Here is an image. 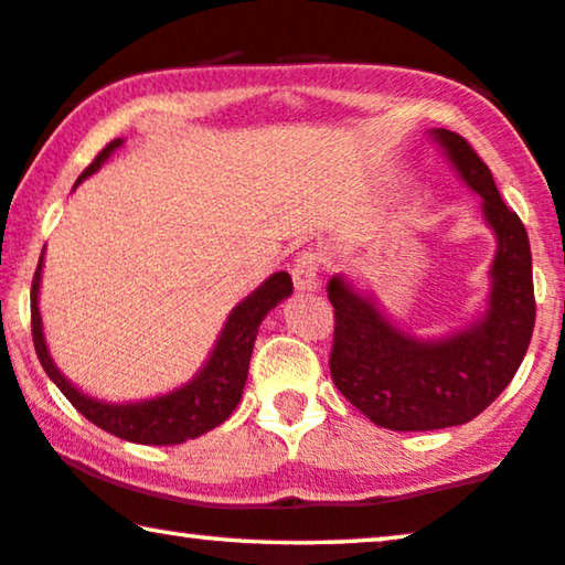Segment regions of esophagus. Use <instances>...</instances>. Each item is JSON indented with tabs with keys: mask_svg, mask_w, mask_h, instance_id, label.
I'll list each match as a JSON object with an SVG mask.
<instances>
[{
	"mask_svg": "<svg viewBox=\"0 0 565 565\" xmlns=\"http://www.w3.org/2000/svg\"><path fill=\"white\" fill-rule=\"evenodd\" d=\"M291 278H295L297 291H318L320 289V274H318V260L312 253L297 255L295 268H291Z\"/></svg>",
	"mask_w": 565,
	"mask_h": 565,
	"instance_id": "1",
	"label": "esophagus"
}]
</instances>
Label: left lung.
<instances>
[{
    "mask_svg": "<svg viewBox=\"0 0 565 565\" xmlns=\"http://www.w3.org/2000/svg\"><path fill=\"white\" fill-rule=\"evenodd\" d=\"M457 178L480 195L495 253L488 295L468 326L416 335L382 310L356 278L335 274L328 299L335 312L330 374L345 401L390 431H434L480 416L514 377L535 328V287L527 230L503 204L488 164L460 134L431 129Z\"/></svg>",
    "mask_w": 565,
    "mask_h": 565,
    "instance_id": "1",
    "label": "left lung"
}]
</instances>
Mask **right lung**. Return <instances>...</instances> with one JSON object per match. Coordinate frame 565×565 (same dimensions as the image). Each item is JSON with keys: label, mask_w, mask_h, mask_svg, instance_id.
Instances as JSON below:
<instances>
[{"label": "right lung", "mask_w": 565, "mask_h": 565, "mask_svg": "<svg viewBox=\"0 0 565 565\" xmlns=\"http://www.w3.org/2000/svg\"><path fill=\"white\" fill-rule=\"evenodd\" d=\"M120 147H124V139H113L110 145L95 157V162L82 172L74 188H77L82 180L95 175V172L108 162V157ZM43 253H46V247H43ZM43 253L33 276V289H30L33 343L38 359H41V366L82 416L93 420V424L97 428H103V431L118 436V439L137 441V445H183V441L195 439V436L212 431V428L224 424V420L232 416V411L237 408L239 397H243L247 370H250L255 335H258L260 322L266 320V315L274 310L276 305H281L284 299L291 297V276L287 270H276V274H270L260 287H255L250 295L239 299V302L232 307L220 338L214 341V349L209 351L204 366H201L191 380L183 382V385L175 390H170V393L147 397V401L110 403L79 390L74 382L64 377L62 370L54 364V359H51L46 333H43L41 307H38Z\"/></svg>", "instance_id": "1"}]
</instances>
